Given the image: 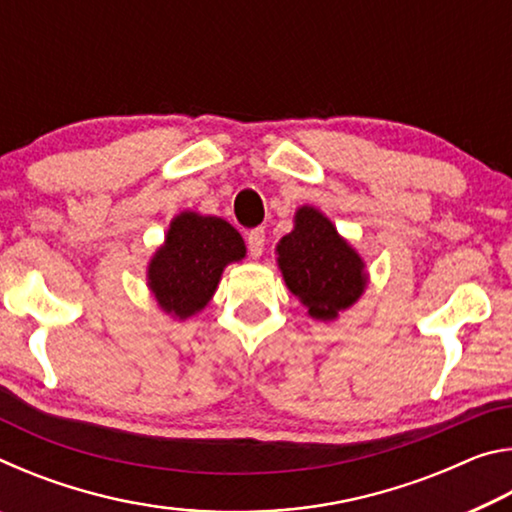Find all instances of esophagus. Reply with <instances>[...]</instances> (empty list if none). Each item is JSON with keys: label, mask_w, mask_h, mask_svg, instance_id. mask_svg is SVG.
Masks as SVG:
<instances>
[{"label": "esophagus", "mask_w": 512, "mask_h": 512, "mask_svg": "<svg viewBox=\"0 0 512 512\" xmlns=\"http://www.w3.org/2000/svg\"><path fill=\"white\" fill-rule=\"evenodd\" d=\"M246 244H248V253H250V257H253V259H259V257H262V253H264V244H266V235H264V230H262V228L250 230V232H248V237H246Z\"/></svg>", "instance_id": "esophagus-1"}]
</instances>
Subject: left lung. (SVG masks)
<instances>
[{
  "mask_svg": "<svg viewBox=\"0 0 512 512\" xmlns=\"http://www.w3.org/2000/svg\"><path fill=\"white\" fill-rule=\"evenodd\" d=\"M275 255L284 284L314 320H336L368 289L363 257L314 205L298 207L293 230L277 241Z\"/></svg>",
  "mask_w": 512,
  "mask_h": 512,
  "instance_id": "1",
  "label": "left lung"
}]
</instances>
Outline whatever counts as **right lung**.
I'll return each instance as SVG.
<instances>
[{"label": "right lung", "instance_id": "1", "mask_svg": "<svg viewBox=\"0 0 512 512\" xmlns=\"http://www.w3.org/2000/svg\"><path fill=\"white\" fill-rule=\"evenodd\" d=\"M244 257V239L228 221L183 210L146 264V287L164 314L187 320L210 305L225 266Z\"/></svg>", "mask_w": 512, "mask_h": 512}]
</instances>
